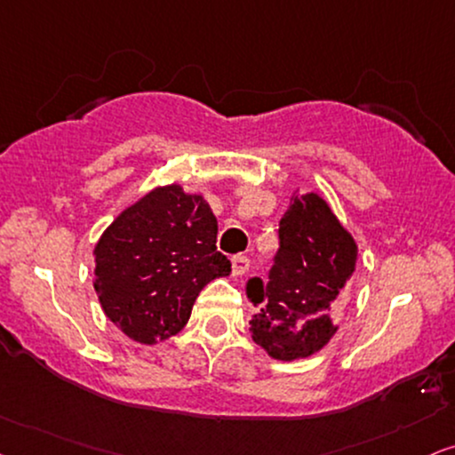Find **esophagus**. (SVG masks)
I'll return each instance as SVG.
<instances>
[{
    "instance_id": "obj_1",
    "label": "esophagus",
    "mask_w": 455,
    "mask_h": 455,
    "mask_svg": "<svg viewBox=\"0 0 455 455\" xmlns=\"http://www.w3.org/2000/svg\"><path fill=\"white\" fill-rule=\"evenodd\" d=\"M231 262H233V275H235V277H241V275H245L247 268H250V260H247V256L237 254V256L231 258Z\"/></svg>"
}]
</instances>
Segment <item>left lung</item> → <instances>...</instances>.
Returning <instances> with one entry per match:
<instances>
[{
	"instance_id": "8db88e82",
	"label": "left lung",
	"mask_w": 455,
	"mask_h": 455,
	"mask_svg": "<svg viewBox=\"0 0 455 455\" xmlns=\"http://www.w3.org/2000/svg\"><path fill=\"white\" fill-rule=\"evenodd\" d=\"M356 243L317 193L291 195L279 220V250L268 281L251 277L245 294L258 313L250 321L256 344L273 359L294 361L315 355L338 327Z\"/></svg>"
}]
</instances>
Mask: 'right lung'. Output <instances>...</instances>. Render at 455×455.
Segmentation results:
<instances>
[{
    "mask_svg": "<svg viewBox=\"0 0 455 455\" xmlns=\"http://www.w3.org/2000/svg\"><path fill=\"white\" fill-rule=\"evenodd\" d=\"M216 235L210 205L178 185L155 188L122 212L94 250V290L107 317L142 344L180 331L199 291L231 273Z\"/></svg>",
    "mask_w": 455,
    "mask_h": 455,
    "instance_id": "add662e5",
    "label": "right lung"
}]
</instances>
